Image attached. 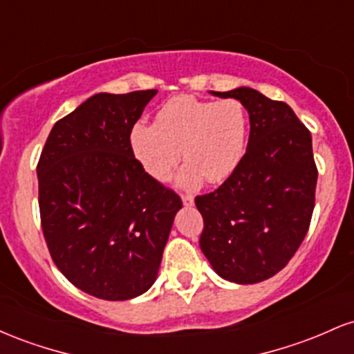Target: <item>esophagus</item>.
Here are the masks:
<instances>
[{
  "label": "esophagus",
  "instance_id": "1",
  "mask_svg": "<svg viewBox=\"0 0 354 354\" xmlns=\"http://www.w3.org/2000/svg\"><path fill=\"white\" fill-rule=\"evenodd\" d=\"M181 201H183V205H185V206H193L194 198L191 196V194H183V196H181Z\"/></svg>",
  "mask_w": 354,
  "mask_h": 354
}]
</instances>
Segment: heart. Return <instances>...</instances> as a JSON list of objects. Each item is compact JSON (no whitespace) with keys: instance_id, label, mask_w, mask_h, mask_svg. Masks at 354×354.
Returning a JSON list of instances; mask_svg holds the SVG:
<instances>
[{"instance_id":"obj_1","label":"heart","mask_w":354,"mask_h":354,"mask_svg":"<svg viewBox=\"0 0 354 354\" xmlns=\"http://www.w3.org/2000/svg\"><path fill=\"white\" fill-rule=\"evenodd\" d=\"M250 115L238 100L201 101L174 96L161 106L154 123L138 121L129 131V145L138 163L154 180H168L181 160L188 165L180 183L198 185L203 178L223 183L245 158Z\"/></svg>"}]
</instances>
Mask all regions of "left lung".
<instances>
[{
	"instance_id": "left-lung-1",
	"label": "left lung",
	"mask_w": 354,
	"mask_h": 354,
	"mask_svg": "<svg viewBox=\"0 0 354 354\" xmlns=\"http://www.w3.org/2000/svg\"><path fill=\"white\" fill-rule=\"evenodd\" d=\"M211 95L245 104L250 140L236 171L194 200L205 221L201 251L226 281H265L288 265L310 228L318 180L311 133L286 103L253 88Z\"/></svg>"
}]
</instances>
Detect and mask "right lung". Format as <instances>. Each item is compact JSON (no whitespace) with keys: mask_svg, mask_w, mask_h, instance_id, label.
I'll return each mask as SVG.
<instances>
[{"mask_svg":"<svg viewBox=\"0 0 354 354\" xmlns=\"http://www.w3.org/2000/svg\"><path fill=\"white\" fill-rule=\"evenodd\" d=\"M156 93L91 96L53 126L39 156L48 250L68 281L95 298L124 301L153 286L183 206L141 168L129 145Z\"/></svg>","mask_w":354,"mask_h":354,"instance_id":"right-lung-1","label":"right lung"}]
</instances>
